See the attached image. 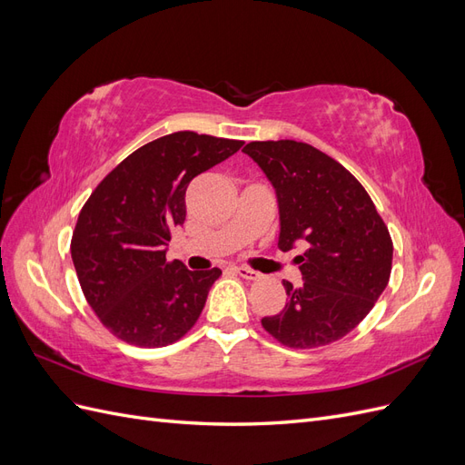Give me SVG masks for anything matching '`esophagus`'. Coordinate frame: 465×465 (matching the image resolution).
I'll return each instance as SVG.
<instances>
[{
  "mask_svg": "<svg viewBox=\"0 0 465 465\" xmlns=\"http://www.w3.org/2000/svg\"><path fill=\"white\" fill-rule=\"evenodd\" d=\"M232 272H234L238 277H242V279H246V281H256V279L260 277L254 270H248V267H242V265L232 267Z\"/></svg>",
  "mask_w": 465,
  "mask_h": 465,
  "instance_id": "1",
  "label": "esophagus"
}]
</instances>
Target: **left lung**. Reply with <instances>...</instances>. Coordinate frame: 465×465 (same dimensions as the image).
Listing matches in <instances>:
<instances>
[{
	"label": "left lung",
	"instance_id": "8db88e82",
	"mask_svg": "<svg viewBox=\"0 0 465 465\" xmlns=\"http://www.w3.org/2000/svg\"><path fill=\"white\" fill-rule=\"evenodd\" d=\"M270 178L279 202V250L302 244L304 283L283 281V312L262 326L291 349L330 345L364 320L391 273L393 244L367 190L320 149L279 139L242 149Z\"/></svg>",
	"mask_w": 465,
	"mask_h": 465
}]
</instances>
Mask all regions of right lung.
I'll return each mask as SVG.
<instances>
[{"instance_id": "add662e5", "label": "right lung", "mask_w": 465, "mask_h": 465, "mask_svg": "<svg viewBox=\"0 0 465 465\" xmlns=\"http://www.w3.org/2000/svg\"><path fill=\"white\" fill-rule=\"evenodd\" d=\"M244 142L174 132L139 147L108 173L83 205L72 236L79 285L103 326L137 347H164L198 322L219 267L190 272L166 262L186 219L190 182Z\"/></svg>"}]
</instances>
